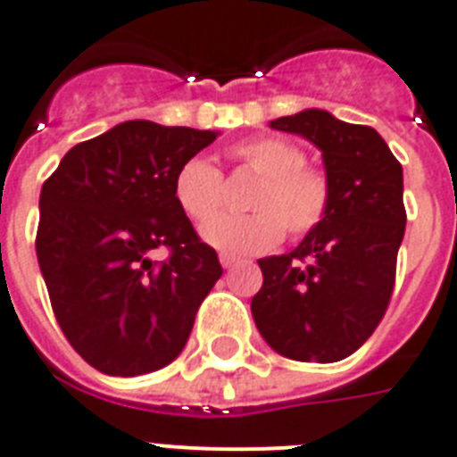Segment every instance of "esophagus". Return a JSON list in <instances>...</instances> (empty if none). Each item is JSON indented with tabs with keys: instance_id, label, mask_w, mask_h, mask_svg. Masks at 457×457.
I'll return each mask as SVG.
<instances>
[{
	"instance_id": "1",
	"label": "esophagus",
	"mask_w": 457,
	"mask_h": 457,
	"mask_svg": "<svg viewBox=\"0 0 457 457\" xmlns=\"http://www.w3.org/2000/svg\"><path fill=\"white\" fill-rule=\"evenodd\" d=\"M220 263L222 268H235L237 263H239V259H237V256H229V253H220Z\"/></svg>"
}]
</instances>
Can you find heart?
<instances>
[{
  "label": "heart",
  "mask_w": 457,
  "mask_h": 457,
  "mask_svg": "<svg viewBox=\"0 0 457 457\" xmlns=\"http://www.w3.org/2000/svg\"><path fill=\"white\" fill-rule=\"evenodd\" d=\"M229 155L261 182L249 196V215H220L201 228L205 242L225 253H261L287 237L302 239L328 218L333 187L328 174L304 165V151L278 136H259L229 148ZM174 201L189 220L204 222L218 213L222 174L205 158L184 160L172 182Z\"/></svg>",
  "instance_id": "b5f03b06"
}]
</instances>
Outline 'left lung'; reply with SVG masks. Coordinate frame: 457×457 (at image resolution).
I'll list each match as a JSON object with an SVG mask.
<instances>
[{"instance_id": "8db88e82", "label": "left lung", "mask_w": 457, "mask_h": 457, "mask_svg": "<svg viewBox=\"0 0 457 457\" xmlns=\"http://www.w3.org/2000/svg\"><path fill=\"white\" fill-rule=\"evenodd\" d=\"M270 127L321 151L333 204L297 249L259 261L263 285L252 299L253 321L287 360H345L367 343L391 302L407 220L403 165L376 129L326 110H302Z\"/></svg>"}]
</instances>
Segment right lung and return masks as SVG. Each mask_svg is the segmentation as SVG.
Listing matches in <instances>:
<instances>
[{
    "label": "right lung",
    "mask_w": 457,
    "mask_h": 457,
    "mask_svg": "<svg viewBox=\"0 0 457 457\" xmlns=\"http://www.w3.org/2000/svg\"><path fill=\"white\" fill-rule=\"evenodd\" d=\"M218 131L131 120L66 153L40 191L37 263L59 328L90 367L177 360L222 266L174 201V174ZM165 245L170 256L153 262Z\"/></svg>",
    "instance_id": "1"
}]
</instances>
